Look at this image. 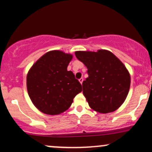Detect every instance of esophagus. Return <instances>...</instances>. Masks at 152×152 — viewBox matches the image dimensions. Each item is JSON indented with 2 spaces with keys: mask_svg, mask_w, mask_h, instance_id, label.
Here are the masks:
<instances>
[{
  "mask_svg": "<svg viewBox=\"0 0 152 152\" xmlns=\"http://www.w3.org/2000/svg\"><path fill=\"white\" fill-rule=\"evenodd\" d=\"M78 81H79L80 83H81V84H82V83H83V78H79V79H78Z\"/></svg>",
  "mask_w": 152,
  "mask_h": 152,
  "instance_id": "esophagus-1",
  "label": "esophagus"
}]
</instances>
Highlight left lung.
Instances as JSON below:
<instances>
[{
    "label": "left lung",
    "instance_id": "8db88e82",
    "mask_svg": "<svg viewBox=\"0 0 152 152\" xmlns=\"http://www.w3.org/2000/svg\"><path fill=\"white\" fill-rule=\"evenodd\" d=\"M76 58L88 69L83 94L88 105L99 113L112 112L124 102L130 88L129 71L111 52L76 51Z\"/></svg>",
    "mask_w": 152,
    "mask_h": 152
}]
</instances>
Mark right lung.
Returning <instances> with one entry per match:
<instances>
[{
    "instance_id": "right-lung-1",
    "label": "right lung",
    "mask_w": 152,
    "mask_h": 152,
    "mask_svg": "<svg viewBox=\"0 0 152 152\" xmlns=\"http://www.w3.org/2000/svg\"><path fill=\"white\" fill-rule=\"evenodd\" d=\"M72 55L52 50L41 56L27 75V90L35 106L49 115L61 114L82 91L72 71H67Z\"/></svg>"
}]
</instances>
